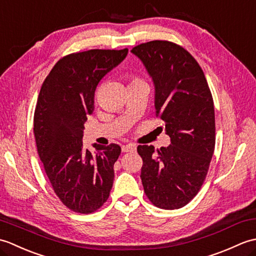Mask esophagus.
<instances>
[{
	"label": "esophagus",
	"mask_w": 256,
	"mask_h": 256,
	"mask_svg": "<svg viewBox=\"0 0 256 256\" xmlns=\"http://www.w3.org/2000/svg\"><path fill=\"white\" fill-rule=\"evenodd\" d=\"M122 150L123 152H134V150H136V145H134V144L124 145V146H122Z\"/></svg>",
	"instance_id": "1"
}]
</instances>
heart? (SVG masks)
Instances as JSON below:
<instances>
[{
    "mask_svg": "<svg viewBox=\"0 0 256 256\" xmlns=\"http://www.w3.org/2000/svg\"><path fill=\"white\" fill-rule=\"evenodd\" d=\"M135 81H136V80H135Z\"/></svg>",
    "mask_w": 256,
    "mask_h": 256,
    "instance_id": "heart-1",
    "label": "heart"
}]
</instances>
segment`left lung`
Here are the masks:
<instances>
[{
  "label": "left lung",
  "instance_id": "obj_1",
  "mask_svg": "<svg viewBox=\"0 0 256 256\" xmlns=\"http://www.w3.org/2000/svg\"><path fill=\"white\" fill-rule=\"evenodd\" d=\"M154 84L157 116L170 145L155 150L138 145L142 184L148 199L162 209H179L198 194L216 144L214 100L199 64L174 42L153 40L131 50Z\"/></svg>",
  "mask_w": 256,
  "mask_h": 256
}]
</instances>
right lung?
Instances as JSON below:
<instances>
[{
  "instance_id": "add662e5",
  "label": "right lung",
  "mask_w": 256,
  "mask_h": 256,
  "mask_svg": "<svg viewBox=\"0 0 256 256\" xmlns=\"http://www.w3.org/2000/svg\"><path fill=\"white\" fill-rule=\"evenodd\" d=\"M122 50H92L60 59L47 76L34 114L37 152L62 202L79 214H91L108 198L116 144L84 148V123L94 110L98 84L128 56Z\"/></svg>"
}]
</instances>
